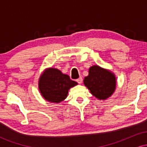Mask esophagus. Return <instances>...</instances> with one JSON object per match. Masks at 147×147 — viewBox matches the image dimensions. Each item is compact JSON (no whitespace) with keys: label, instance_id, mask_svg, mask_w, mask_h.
Listing matches in <instances>:
<instances>
[{"label":"esophagus","instance_id":"esophagus-1","mask_svg":"<svg viewBox=\"0 0 147 147\" xmlns=\"http://www.w3.org/2000/svg\"><path fill=\"white\" fill-rule=\"evenodd\" d=\"M77 82L78 84H81L82 83V81H83V79H82V77H79V78H78L77 79Z\"/></svg>","mask_w":147,"mask_h":147}]
</instances>
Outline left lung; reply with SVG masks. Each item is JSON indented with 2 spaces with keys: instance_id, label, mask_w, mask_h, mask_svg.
Listing matches in <instances>:
<instances>
[{
  "instance_id": "8db88e82",
  "label": "left lung",
  "mask_w": 147,
  "mask_h": 147,
  "mask_svg": "<svg viewBox=\"0 0 147 147\" xmlns=\"http://www.w3.org/2000/svg\"><path fill=\"white\" fill-rule=\"evenodd\" d=\"M84 84L96 98L105 100L115 90L116 78L110 70L93 65L89 68L88 75L84 78Z\"/></svg>"
}]
</instances>
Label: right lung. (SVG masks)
I'll list each match as a JSON object with an SVG mask.
<instances>
[{
	"mask_svg": "<svg viewBox=\"0 0 147 147\" xmlns=\"http://www.w3.org/2000/svg\"><path fill=\"white\" fill-rule=\"evenodd\" d=\"M77 83L70 79L68 75L63 74L58 69H46L38 81V89L41 95L50 102L59 103L67 97L70 88Z\"/></svg>",
	"mask_w": 147,
	"mask_h": 147,
	"instance_id": "1",
	"label": "right lung"
}]
</instances>
